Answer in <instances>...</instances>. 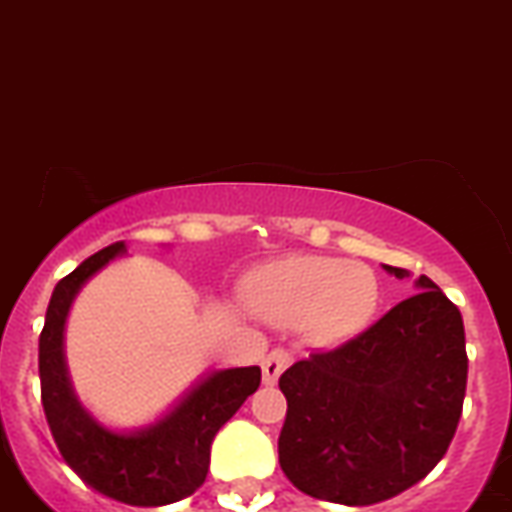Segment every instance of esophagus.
I'll list each match as a JSON object with an SVG mask.
<instances>
[{
    "mask_svg": "<svg viewBox=\"0 0 512 512\" xmlns=\"http://www.w3.org/2000/svg\"><path fill=\"white\" fill-rule=\"evenodd\" d=\"M290 362H293V354H290L288 349H273V352L262 359V382H265V385H275L280 372H283Z\"/></svg>",
    "mask_w": 512,
    "mask_h": 512,
    "instance_id": "34e87169",
    "label": "esophagus"
}]
</instances>
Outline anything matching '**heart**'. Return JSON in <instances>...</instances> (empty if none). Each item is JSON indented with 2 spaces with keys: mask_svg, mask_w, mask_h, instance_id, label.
Here are the masks:
<instances>
[{
  "mask_svg": "<svg viewBox=\"0 0 512 512\" xmlns=\"http://www.w3.org/2000/svg\"><path fill=\"white\" fill-rule=\"evenodd\" d=\"M377 296L370 267L339 257H285L247 280V301L262 319L280 326L306 324L316 342H342L365 329Z\"/></svg>",
  "mask_w": 512,
  "mask_h": 512,
  "instance_id": "obj_1",
  "label": "heart"
}]
</instances>
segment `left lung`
<instances>
[{
  "mask_svg": "<svg viewBox=\"0 0 512 512\" xmlns=\"http://www.w3.org/2000/svg\"><path fill=\"white\" fill-rule=\"evenodd\" d=\"M416 285L370 329L280 375V467L316 500H390L423 480L457 434L467 390L462 313L431 278Z\"/></svg>",
  "mask_w": 512,
  "mask_h": 512,
  "instance_id": "8db88e82",
  "label": "left lung"
}]
</instances>
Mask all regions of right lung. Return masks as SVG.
Wrapping results in <instances>:
<instances>
[{"mask_svg": "<svg viewBox=\"0 0 512 512\" xmlns=\"http://www.w3.org/2000/svg\"><path fill=\"white\" fill-rule=\"evenodd\" d=\"M122 252L124 242H114L55 285L40 331V393L50 434L68 467L101 495L155 508L183 500L204 485L216 431L260 388L262 375L260 367L211 372L153 426L132 434L101 426L73 395L63 359V326L81 285Z\"/></svg>", "mask_w": 512, "mask_h": 512, "instance_id": "1", "label": "right lung"}]
</instances>
